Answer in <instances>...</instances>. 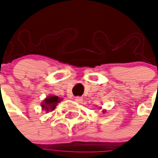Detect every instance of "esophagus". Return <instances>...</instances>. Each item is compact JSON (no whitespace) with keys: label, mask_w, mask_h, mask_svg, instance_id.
<instances>
[{"label":"esophagus","mask_w":158,"mask_h":158,"mask_svg":"<svg viewBox=\"0 0 158 158\" xmlns=\"http://www.w3.org/2000/svg\"><path fill=\"white\" fill-rule=\"evenodd\" d=\"M75 101L76 102H78V103H81L83 101V98H81V97H75Z\"/></svg>","instance_id":"34e87169"}]
</instances>
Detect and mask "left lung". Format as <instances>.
I'll use <instances>...</instances> for the list:
<instances>
[{
    "label": "left lung",
    "instance_id": "obj_1",
    "mask_svg": "<svg viewBox=\"0 0 158 158\" xmlns=\"http://www.w3.org/2000/svg\"><path fill=\"white\" fill-rule=\"evenodd\" d=\"M104 112H105V111H104Z\"/></svg>",
    "mask_w": 158,
    "mask_h": 158
}]
</instances>
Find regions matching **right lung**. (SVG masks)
Masks as SVG:
<instances>
[{
  "label": "right lung",
  "mask_w": 158,
  "mask_h": 158,
  "mask_svg": "<svg viewBox=\"0 0 158 158\" xmlns=\"http://www.w3.org/2000/svg\"><path fill=\"white\" fill-rule=\"evenodd\" d=\"M62 99H60L59 97L55 96V95H49L48 96L43 100V102L42 103V107H43V110H46V111H48L49 110H53L55 107L57 106L58 102L61 101Z\"/></svg>",
  "instance_id": "obj_1"
}]
</instances>
